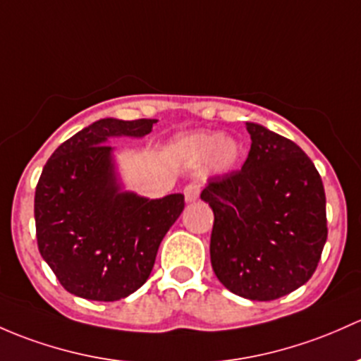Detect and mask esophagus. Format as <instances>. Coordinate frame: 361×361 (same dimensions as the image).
I'll use <instances>...</instances> for the list:
<instances>
[{
  "mask_svg": "<svg viewBox=\"0 0 361 361\" xmlns=\"http://www.w3.org/2000/svg\"><path fill=\"white\" fill-rule=\"evenodd\" d=\"M199 192H200V187L197 183H188L187 187H185V199H187V202H193V200L199 197Z\"/></svg>",
  "mask_w": 361,
  "mask_h": 361,
  "instance_id": "34e87169",
  "label": "esophagus"
}]
</instances>
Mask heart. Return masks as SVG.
Returning a JSON list of instances; mask_svg holds the SVG:
<instances>
[{
  "label": "heart",
  "instance_id": "heart-1",
  "mask_svg": "<svg viewBox=\"0 0 361 361\" xmlns=\"http://www.w3.org/2000/svg\"><path fill=\"white\" fill-rule=\"evenodd\" d=\"M176 150L190 162H202L212 155V164L226 171L237 162L238 145L233 140H223L214 133H193L176 142Z\"/></svg>",
  "mask_w": 361,
  "mask_h": 361
}]
</instances>
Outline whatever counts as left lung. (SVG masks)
Returning <instances> with one entry per match:
<instances>
[{"mask_svg": "<svg viewBox=\"0 0 361 361\" xmlns=\"http://www.w3.org/2000/svg\"><path fill=\"white\" fill-rule=\"evenodd\" d=\"M244 166L216 174L200 193L214 212L211 264L219 282L252 301H273L311 279L327 240L322 178L294 142L245 123Z\"/></svg>", "mask_w": 361, "mask_h": 361, "instance_id": "8db88e82", "label": "left lung"}]
</instances>
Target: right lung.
<instances>
[{
  "label": "right lung",
  "instance_id": "1",
  "mask_svg": "<svg viewBox=\"0 0 361 361\" xmlns=\"http://www.w3.org/2000/svg\"><path fill=\"white\" fill-rule=\"evenodd\" d=\"M157 119H100L63 142L34 195L37 249L71 294L119 301L143 286L183 193L149 200L119 192L111 136H145Z\"/></svg>",
  "mask_w": 361,
  "mask_h": 361
}]
</instances>
